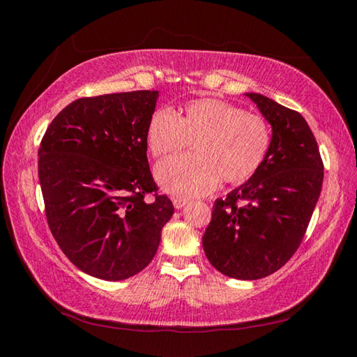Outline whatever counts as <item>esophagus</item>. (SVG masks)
I'll use <instances>...</instances> for the list:
<instances>
[{"label":"esophagus","mask_w":357,"mask_h":357,"mask_svg":"<svg viewBox=\"0 0 357 357\" xmlns=\"http://www.w3.org/2000/svg\"><path fill=\"white\" fill-rule=\"evenodd\" d=\"M172 200H173V206L176 208V209L184 208L185 204H187V200H185V198H181V197H173Z\"/></svg>","instance_id":"1"}]
</instances>
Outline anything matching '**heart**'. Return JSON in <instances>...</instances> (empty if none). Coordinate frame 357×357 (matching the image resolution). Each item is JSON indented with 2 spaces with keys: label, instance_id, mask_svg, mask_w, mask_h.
Returning <instances> with one entry per match:
<instances>
[{
  "label": "heart",
  "instance_id": "b5f03b06",
  "mask_svg": "<svg viewBox=\"0 0 357 357\" xmlns=\"http://www.w3.org/2000/svg\"><path fill=\"white\" fill-rule=\"evenodd\" d=\"M193 143L192 157L168 159L155 168V179L168 193L204 195L222 179L238 185L264 164L271 148L266 119L219 99H197L179 114L159 108L148 121L146 144L154 157L176 155Z\"/></svg>",
  "mask_w": 357,
  "mask_h": 357
}]
</instances>
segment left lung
Here are the masks:
<instances>
[{
  "instance_id": "obj_1",
  "label": "left lung",
  "mask_w": 357,
  "mask_h": 357,
  "mask_svg": "<svg viewBox=\"0 0 357 357\" xmlns=\"http://www.w3.org/2000/svg\"><path fill=\"white\" fill-rule=\"evenodd\" d=\"M271 124L264 164L214 203L203 236L206 258L231 279L257 280L298 250L323 185V162L302 114L258 93H245Z\"/></svg>"
}]
</instances>
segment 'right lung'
<instances>
[{
    "label": "right lung",
    "instance_id": "add662e5",
    "mask_svg": "<svg viewBox=\"0 0 357 357\" xmlns=\"http://www.w3.org/2000/svg\"><path fill=\"white\" fill-rule=\"evenodd\" d=\"M159 91L82 98L56 114L39 148L48 227L78 269L102 280L143 271L174 213L148 164L146 128Z\"/></svg>",
    "mask_w": 357,
    "mask_h": 357
}]
</instances>
